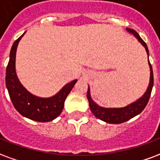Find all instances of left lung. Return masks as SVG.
<instances>
[{
    "label": "left lung",
    "instance_id": "1",
    "mask_svg": "<svg viewBox=\"0 0 160 160\" xmlns=\"http://www.w3.org/2000/svg\"><path fill=\"white\" fill-rule=\"evenodd\" d=\"M126 29H127V31L135 35V37L140 41L143 47H145L147 53L148 55V47H147V44L143 41L142 39L140 37V35L137 34V32L135 31L134 29H128V28ZM148 62H149L151 73H150L149 86L147 89V92H145V94L140 99H138L137 101H136L133 103L130 104L126 107L119 108H106L100 107V106H98V104L92 101L91 95H90V90L88 88L87 99H88V102H89L90 109L92 112V113L99 119H102L105 122L110 123V124H121V123L125 122L129 119H131L133 117L137 116V114H139L145 108L148 102L150 96H151V92H152V86H153L152 68L149 60H148Z\"/></svg>",
    "mask_w": 160,
    "mask_h": 160
}]
</instances>
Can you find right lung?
Returning a JSON list of instances; mask_svg holds the SVG:
<instances>
[{
	"mask_svg": "<svg viewBox=\"0 0 160 160\" xmlns=\"http://www.w3.org/2000/svg\"><path fill=\"white\" fill-rule=\"evenodd\" d=\"M23 35L15 41L11 49L10 59L6 72V86L12 102L20 114L39 122L52 121L62 113L65 99L73 89L77 80L67 84L58 94L52 98H38L29 93L20 84L15 71L17 47Z\"/></svg>",
	"mask_w": 160,
	"mask_h": 160,
	"instance_id": "obj_1",
	"label": "right lung"
}]
</instances>
